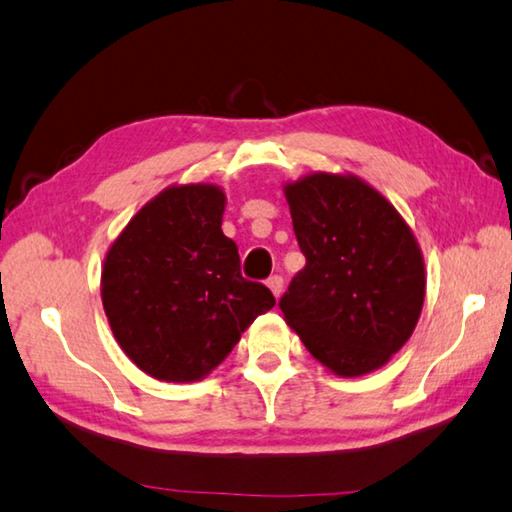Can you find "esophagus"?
<instances>
[{"mask_svg":"<svg viewBox=\"0 0 512 512\" xmlns=\"http://www.w3.org/2000/svg\"><path fill=\"white\" fill-rule=\"evenodd\" d=\"M268 288L273 290V295L279 299L282 297V293H284V277L282 275H273V277H268Z\"/></svg>","mask_w":512,"mask_h":512,"instance_id":"34e87169","label":"esophagus"}]
</instances>
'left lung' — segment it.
I'll return each mask as SVG.
<instances>
[{
  "label": "left lung",
  "instance_id": "1",
  "mask_svg": "<svg viewBox=\"0 0 512 512\" xmlns=\"http://www.w3.org/2000/svg\"><path fill=\"white\" fill-rule=\"evenodd\" d=\"M306 266L279 299L286 324L335 375L382 368L424 306V257L395 206L355 175L284 188Z\"/></svg>",
  "mask_w": 512,
  "mask_h": 512
}]
</instances>
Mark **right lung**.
<instances>
[{"instance_id": "right-lung-1", "label": "right lung", "mask_w": 512, "mask_h": 512, "mask_svg": "<svg viewBox=\"0 0 512 512\" xmlns=\"http://www.w3.org/2000/svg\"><path fill=\"white\" fill-rule=\"evenodd\" d=\"M226 195L213 184L170 186L130 219L110 246L102 302L117 344L162 382H197L219 366L270 290L242 277L222 233Z\"/></svg>"}]
</instances>
